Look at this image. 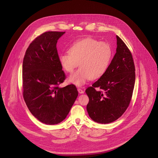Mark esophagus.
<instances>
[{
	"mask_svg": "<svg viewBox=\"0 0 158 158\" xmlns=\"http://www.w3.org/2000/svg\"><path fill=\"white\" fill-rule=\"evenodd\" d=\"M78 91L80 94H83L84 93V90H83L82 89H81V88H78Z\"/></svg>",
	"mask_w": 158,
	"mask_h": 158,
	"instance_id": "34e87169",
	"label": "esophagus"
}]
</instances>
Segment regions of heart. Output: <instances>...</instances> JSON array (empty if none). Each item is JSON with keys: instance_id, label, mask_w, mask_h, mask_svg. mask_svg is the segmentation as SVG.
Listing matches in <instances>:
<instances>
[{"instance_id": "obj_1", "label": "heart", "mask_w": 158, "mask_h": 158, "mask_svg": "<svg viewBox=\"0 0 158 158\" xmlns=\"http://www.w3.org/2000/svg\"><path fill=\"white\" fill-rule=\"evenodd\" d=\"M112 58L113 50L108 43L89 38L74 43L69 52L60 55L59 61L68 73H72L79 63L80 68L70 76L69 81L81 86L90 79L102 77L109 68Z\"/></svg>"}]
</instances>
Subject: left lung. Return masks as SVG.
<instances>
[{
	"instance_id": "1",
	"label": "left lung",
	"mask_w": 158,
	"mask_h": 158,
	"mask_svg": "<svg viewBox=\"0 0 158 158\" xmlns=\"http://www.w3.org/2000/svg\"><path fill=\"white\" fill-rule=\"evenodd\" d=\"M116 38V53L109 68L85 90L89 98L86 106L89 117L102 124L113 122L125 112L130 103L135 83L132 54L122 39L118 36Z\"/></svg>"
}]
</instances>
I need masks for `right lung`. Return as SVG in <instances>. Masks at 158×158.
<instances>
[{
    "mask_svg": "<svg viewBox=\"0 0 158 158\" xmlns=\"http://www.w3.org/2000/svg\"><path fill=\"white\" fill-rule=\"evenodd\" d=\"M64 33L46 31L38 36L27 48L23 60L24 101L33 116L47 125L65 119L78 94L74 85L59 86L66 76L56 43Z\"/></svg>",
    "mask_w": 158,
    "mask_h": 158,
    "instance_id": "add662e5",
    "label": "right lung"
}]
</instances>
